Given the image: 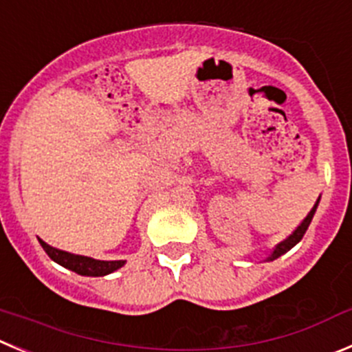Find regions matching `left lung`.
Here are the masks:
<instances>
[{
    "mask_svg": "<svg viewBox=\"0 0 352 352\" xmlns=\"http://www.w3.org/2000/svg\"><path fill=\"white\" fill-rule=\"evenodd\" d=\"M318 203H320V198H318L316 205L313 206V210H311V212L307 213V217H305L304 221H302V224L298 226V228L295 229V231L292 232V234L288 236V238L285 239V241H281L280 245H276V248H274V250H272V254L269 255V257H267V261H274V258L281 257V255H283V254H287V252L290 250V248H294V246L297 245V243L300 241L302 238H304L305 231H307V228H309L311 221H313L314 212H316V208H318Z\"/></svg>",
    "mask_w": 352,
    "mask_h": 352,
    "instance_id": "8db88e82",
    "label": "left lung"
}]
</instances>
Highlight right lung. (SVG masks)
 <instances>
[{
	"instance_id": "right-lung-1",
	"label": "right lung",
	"mask_w": 352,
	"mask_h": 352,
	"mask_svg": "<svg viewBox=\"0 0 352 352\" xmlns=\"http://www.w3.org/2000/svg\"><path fill=\"white\" fill-rule=\"evenodd\" d=\"M39 245L43 246V250L47 252L52 261L81 276H106L124 265V261H97V258L85 257V255H74L64 250H57L54 246L47 245L43 239H39Z\"/></svg>"
}]
</instances>
